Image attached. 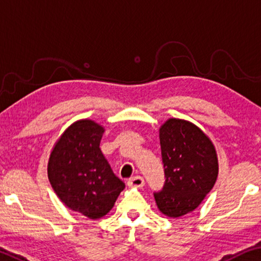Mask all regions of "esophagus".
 Masks as SVG:
<instances>
[{
	"label": "esophagus",
	"instance_id": "34e87169",
	"mask_svg": "<svg viewBox=\"0 0 261 261\" xmlns=\"http://www.w3.org/2000/svg\"><path fill=\"white\" fill-rule=\"evenodd\" d=\"M129 187H136V188H142L144 186V178L142 176H135V177H131L127 182Z\"/></svg>",
	"mask_w": 261,
	"mask_h": 261
}]
</instances>
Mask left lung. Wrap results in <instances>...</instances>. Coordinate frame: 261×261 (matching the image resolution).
<instances>
[{"label": "left lung", "mask_w": 261, "mask_h": 261, "mask_svg": "<svg viewBox=\"0 0 261 261\" xmlns=\"http://www.w3.org/2000/svg\"><path fill=\"white\" fill-rule=\"evenodd\" d=\"M160 143L166 183L153 196L162 214L179 218L195 211L213 189L218 155L211 138L185 119L169 118L162 124Z\"/></svg>", "instance_id": "obj_1"}]
</instances>
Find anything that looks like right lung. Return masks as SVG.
Returning a JSON list of instances; mask_svg holds the SVG:
<instances>
[{"label": "right lung", "instance_id": "obj_1", "mask_svg": "<svg viewBox=\"0 0 261 261\" xmlns=\"http://www.w3.org/2000/svg\"><path fill=\"white\" fill-rule=\"evenodd\" d=\"M104 131L94 120H76L56 142L47 166L61 202L91 220L108 214L125 188L99 148Z\"/></svg>", "mask_w": 261, "mask_h": 261}]
</instances>
